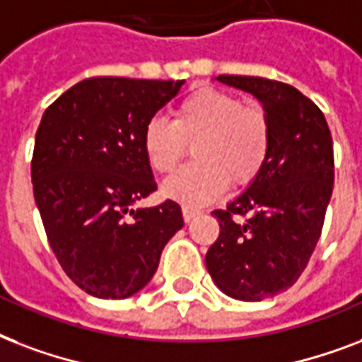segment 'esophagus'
<instances>
[{
	"label": "esophagus",
	"instance_id": "1",
	"mask_svg": "<svg viewBox=\"0 0 362 362\" xmlns=\"http://www.w3.org/2000/svg\"><path fill=\"white\" fill-rule=\"evenodd\" d=\"M181 211H183V219L187 221V223L200 215V209H194V207H190V206H183V209H181Z\"/></svg>",
	"mask_w": 362,
	"mask_h": 362
}]
</instances>
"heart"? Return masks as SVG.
<instances>
[{
  "instance_id": "heart-1",
  "label": "heart",
  "mask_w": 362,
  "mask_h": 362,
  "mask_svg": "<svg viewBox=\"0 0 362 362\" xmlns=\"http://www.w3.org/2000/svg\"><path fill=\"white\" fill-rule=\"evenodd\" d=\"M194 143L196 160L168 177L164 194L187 206L217 200L230 181L236 187L259 177L272 149L264 109L243 105L219 88H198L173 109V119H151L143 130V153L158 173H170Z\"/></svg>"
}]
</instances>
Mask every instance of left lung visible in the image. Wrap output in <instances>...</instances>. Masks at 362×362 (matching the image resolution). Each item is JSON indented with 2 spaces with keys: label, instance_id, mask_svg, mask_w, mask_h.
Returning a JSON list of instances; mask_svg holds the SVG:
<instances>
[{
  "label": "left lung",
  "instance_id": "obj_1",
  "mask_svg": "<svg viewBox=\"0 0 362 362\" xmlns=\"http://www.w3.org/2000/svg\"><path fill=\"white\" fill-rule=\"evenodd\" d=\"M217 81L262 103L272 149L247 190L211 213L221 232L206 266L225 295L259 302L293 287L317 245L334 185L332 137L321 109L295 86L245 75Z\"/></svg>",
  "mask_w": 362,
  "mask_h": 362
}]
</instances>
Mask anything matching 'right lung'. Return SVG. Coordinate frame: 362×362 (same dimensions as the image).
Wrapping results in <instances>:
<instances>
[{
  "label": "right lung",
  "instance_id": "obj_1",
  "mask_svg": "<svg viewBox=\"0 0 362 362\" xmlns=\"http://www.w3.org/2000/svg\"><path fill=\"white\" fill-rule=\"evenodd\" d=\"M183 83L92 77L43 113L32 158L33 196L52 253L88 295H136L183 228L173 200L132 207L156 190L143 130Z\"/></svg>",
  "mask_w": 362,
  "mask_h": 362
}]
</instances>
